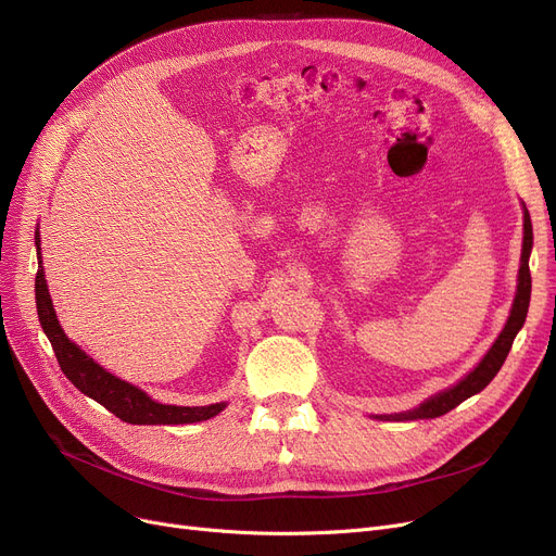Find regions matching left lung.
<instances>
[{"label":"left lung","instance_id":"left-lung-1","mask_svg":"<svg viewBox=\"0 0 556 556\" xmlns=\"http://www.w3.org/2000/svg\"><path fill=\"white\" fill-rule=\"evenodd\" d=\"M532 220H529V213L525 208V236H522V256H520V273H518V293L511 306V316L506 320L502 333L497 336V341L489 350V354L481 358V364L452 389L445 393L433 395L431 400L422 402L414 412L406 414H395V416H379L381 420H427V418H439L452 412L454 406L462 404L464 400L472 397L475 393L484 391L491 383V379L500 372L502 364L506 361V354H509L514 338L525 325L527 318V308H529V295H532V275H529V252H532ZM38 245V243H36Z\"/></svg>","mask_w":556,"mask_h":556}]
</instances>
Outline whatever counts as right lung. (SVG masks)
I'll return each instance as SVG.
<instances>
[{
	"label": "right lung",
	"mask_w": 556,
	"mask_h": 556,
	"mask_svg": "<svg viewBox=\"0 0 556 556\" xmlns=\"http://www.w3.org/2000/svg\"><path fill=\"white\" fill-rule=\"evenodd\" d=\"M36 306H38V320L47 338H50L63 375L75 383L84 395L100 402L119 420H125L129 425H188V422L208 420L213 416H218L225 408L223 402L211 404V406L159 404L152 397H148V393L136 389V386L113 377L102 366L94 364L81 348H77L63 333L50 300V291H47L42 261L36 273Z\"/></svg>",
	"instance_id": "right-lung-1"
}]
</instances>
